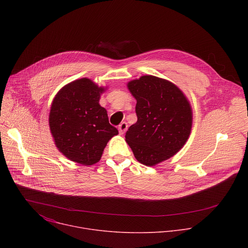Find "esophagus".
I'll return each mask as SVG.
<instances>
[{"label":"esophagus","instance_id":"obj_1","mask_svg":"<svg viewBox=\"0 0 248 248\" xmlns=\"http://www.w3.org/2000/svg\"><path fill=\"white\" fill-rule=\"evenodd\" d=\"M126 130H127V124L125 122H124L119 125V132H120V134H124Z\"/></svg>","mask_w":248,"mask_h":248}]
</instances>
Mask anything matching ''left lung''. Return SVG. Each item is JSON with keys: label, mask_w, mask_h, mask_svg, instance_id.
Listing matches in <instances>:
<instances>
[{"label": "left lung", "mask_w": 248, "mask_h": 248, "mask_svg": "<svg viewBox=\"0 0 248 248\" xmlns=\"http://www.w3.org/2000/svg\"><path fill=\"white\" fill-rule=\"evenodd\" d=\"M136 100L137 122L125 133L135 159L153 167L178 153L186 143L192 127L191 105L172 82L142 76L127 82Z\"/></svg>", "instance_id": "8db88e82"}]
</instances>
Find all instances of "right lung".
<instances>
[{"mask_svg": "<svg viewBox=\"0 0 248 248\" xmlns=\"http://www.w3.org/2000/svg\"><path fill=\"white\" fill-rule=\"evenodd\" d=\"M106 89L83 78L67 83L54 97L50 131L56 147L68 160L84 166L96 164L109 140L119 134L99 104Z\"/></svg>", "mask_w": 248, "mask_h": 248, "instance_id": "obj_1", "label": "right lung"}]
</instances>
